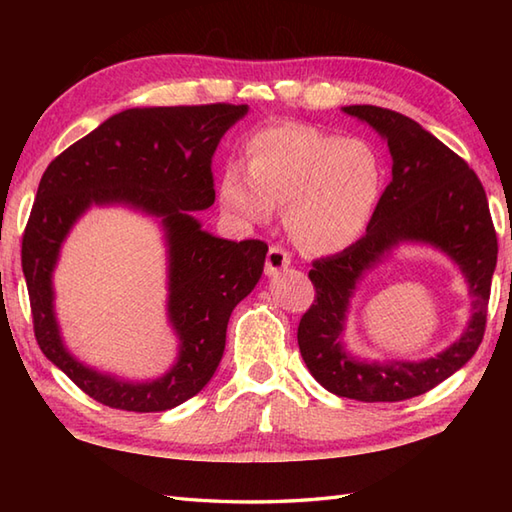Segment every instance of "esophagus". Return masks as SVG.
I'll return each mask as SVG.
<instances>
[{
    "label": "esophagus",
    "instance_id": "1",
    "mask_svg": "<svg viewBox=\"0 0 512 512\" xmlns=\"http://www.w3.org/2000/svg\"><path fill=\"white\" fill-rule=\"evenodd\" d=\"M290 253L281 246H270L268 255H266V273L268 275H277L281 270H286L290 266Z\"/></svg>",
    "mask_w": 512,
    "mask_h": 512
}]
</instances>
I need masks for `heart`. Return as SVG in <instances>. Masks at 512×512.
Returning <instances> with one entry per match:
<instances>
[{"instance_id": "1", "label": "heart", "mask_w": 512, "mask_h": 512, "mask_svg": "<svg viewBox=\"0 0 512 512\" xmlns=\"http://www.w3.org/2000/svg\"><path fill=\"white\" fill-rule=\"evenodd\" d=\"M246 160L248 169L228 165L222 173L224 209L262 224L275 206H284L286 231L306 253L330 255L352 246L383 198V160L365 138L277 123L248 138Z\"/></svg>"}]
</instances>
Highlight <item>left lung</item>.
<instances>
[{"instance_id":"obj_1","label":"left lung","mask_w":512,"mask_h":512,"mask_svg":"<svg viewBox=\"0 0 512 512\" xmlns=\"http://www.w3.org/2000/svg\"><path fill=\"white\" fill-rule=\"evenodd\" d=\"M343 112L369 123L387 140L394 160L391 182L367 233L341 253L312 262L308 277L317 295L299 321L297 341L310 374L332 394L361 402H398L427 394L469 363L480 347L497 264V233L480 178L436 136L385 107L350 105ZM400 241L436 245L461 266L474 297L470 328L427 362H354L342 350L349 297L364 270Z\"/></svg>"}]
</instances>
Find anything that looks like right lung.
Wrapping results in <instances>:
<instances>
[{
    "label": "right lung",
    "mask_w": 512,
    "mask_h": 512,
    "mask_svg": "<svg viewBox=\"0 0 512 512\" xmlns=\"http://www.w3.org/2000/svg\"><path fill=\"white\" fill-rule=\"evenodd\" d=\"M246 112V105L231 103L134 107L107 118L43 171L21 239L35 339L48 361L101 405L138 413L173 409L202 391L222 361L228 319L262 277L268 244L213 237L191 211L215 202L213 154ZM92 203H129L160 214L168 231L170 320L181 336V356L151 384L94 373L60 343L51 270L64 235Z\"/></svg>",
    "instance_id": "obj_1"
}]
</instances>
